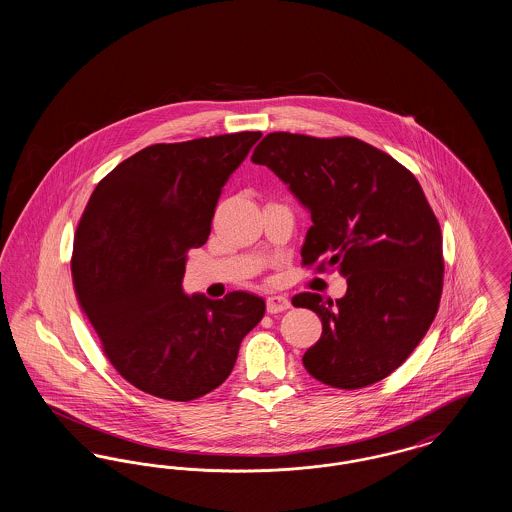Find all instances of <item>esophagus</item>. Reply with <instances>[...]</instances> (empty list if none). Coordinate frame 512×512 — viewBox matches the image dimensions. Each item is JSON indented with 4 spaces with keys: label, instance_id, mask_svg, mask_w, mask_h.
Masks as SVG:
<instances>
[{
    "label": "esophagus",
    "instance_id": "34e87169",
    "mask_svg": "<svg viewBox=\"0 0 512 512\" xmlns=\"http://www.w3.org/2000/svg\"><path fill=\"white\" fill-rule=\"evenodd\" d=\"M290 307H292V303L286 295H270V297H267V313H270V315L288 311Z\"/></svg>",
    "mask_w": 512,
    "mask_h": 512
}]
</instances>
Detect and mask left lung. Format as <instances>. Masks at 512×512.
Segmentation results:
<instances>
[{"mask_svg":"<svg viewBox=\"0 0 512 512\" xmlns=\"http://www.w3.org/2000/svg\"><path fill=\"white\" fill-rule=\"evenodd\" d=\"M251 161L267 165L311 211L301 265L347 278L341 299L293 295L315 311L320 340L303 355L318 382L357 390L403 365L426 336L443 290L438 219L413 172L351 136L270 132Z\"/></svg>","mask_w":512,"mask_h":512,"instance_id":"8db88e82","label":"left lung"}]
</instances>
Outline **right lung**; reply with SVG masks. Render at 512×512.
Wrapping results in <instances>:
<instances>
[{
	"mask_svg": "<svg viewBox=\"0 0 512 512\" xmlns=\"http://www.w3.org/2000/svg\"><path fill=\"white\" fill-rule=\"evenodd\" d=\"M261 132L134 153L94 190L74 234V292L109 363L134 388L192 401L219 388L265 315L247 292L186 295L188 251L201 247L222 186Z\"/></svg>",
	"mask_w": 512,
	"mask_h": 512,
	"instance_id": "add662e5",
	"label": "right lung"
}]
</instances>
